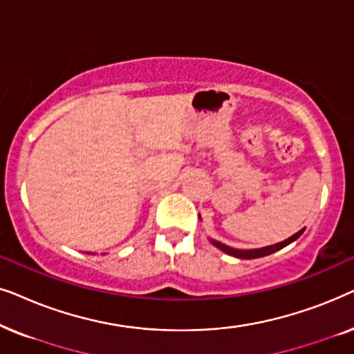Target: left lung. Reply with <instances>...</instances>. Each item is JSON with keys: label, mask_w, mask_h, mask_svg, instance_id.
Masks as SVG:
<instances>
[{"label": "left lung", "mask_w": 354, "mask_h": 354, "mask_svg": "<svg viewBox=\"0 0 354 354\" xmlns=\"http://www.w3.org/2000/svg\"><path fill=\"white\" fill-rule=\"evenodd\" d=\"M200 219H201V217H200ZM303 232H304V229L298 230L297 234L292 235V236H288L287 240L279 241V243H275V245L263 246V248H251V250H239V248H232V246L221 243V241H217V240H214V239H209V241H211L212 245L216 246V248H219L221 251H224V253H227V254L234 256V258H239V259H256V258H263V256H269V254H272V253H275V251L282 250V248H285V246H287V245L293 243L295 240H298L299 236H301Z\"/></svg>", "instance_id": "8db88e82"}]
</instances>
